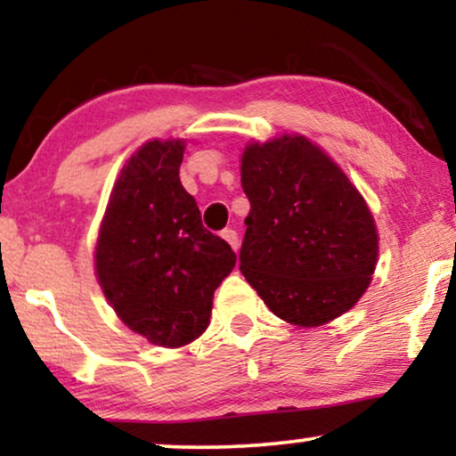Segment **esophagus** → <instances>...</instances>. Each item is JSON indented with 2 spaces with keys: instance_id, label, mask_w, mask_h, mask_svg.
Returning <instances> with one entry per match:
<instances>
[{
  "instance_id": "34e87169",
  "label": "esophagus",
  "mask_w": 456,
  "mask_h": 456,
  "mask_svg": "<svg viewBox=\"0 0 456 456\" xmlns=\"http://www.w3.org/2000/svg\"><path fill=\"white\" fill-rule=\"evenodd\" d=\"M221 238H223L224 241H229V246H232L233 250L238 252V248H240V238H238V232H235V229H223V232H221Z\"/></svg>"
}]
</instances>
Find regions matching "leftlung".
<instances>
[{"label": "left lung", "mask_w": 456, "mask_h": 456, "mask_svg": "<svg viewBox=\"0 0 456 456\" xmlns=\"http://www.w3.org/2000/svg\"><path fill=\"white\" fill-rule=\"evenodd\" d=\"M250 200L240 271L265 305L297 326L349 311L370 284L379 238L364 198L303 136L252 142L241 155Z\"/></svg>", "instance_id": "left-lung-1"}]
</instances>
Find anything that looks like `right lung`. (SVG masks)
Segmentation results:
<instances>
[{
	"label": "right lung",
	"mask_w": 456,
	"mask_h": 456,
	"mask_svg": "<svg viewBox=\"0 0 456 456\" xmlns=\"http://www.w3.org/2000/svg\"><path fill=\"white\" fill-rule=\"evenodd\" d=\"M183 141H151L124 166L96 241V275L126 326L159 347L208 328L212 297L235 267L178 178Z\"/></svg>",
	"instance_id": "right-lung-1"
}]
</instances>
